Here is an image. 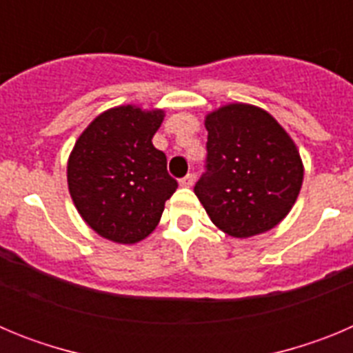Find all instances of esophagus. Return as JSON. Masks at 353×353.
I'll use <instances>...</instances> for the list:
<instances>
[{"label":"esophagus","instance_id":"obj_1","mask_svg":"<svg viewBox=\"0 0 353 353\" xmlns=\"http://www.w3.org/2000/svg\"><path fill=\"white\" fill-rule=\"evenodd\" d=\"M180 185H182V187H192V185H194V174H185V176L180 180Z\"/></svg>","mask_w":353,"mask_h":353}]
</instances>
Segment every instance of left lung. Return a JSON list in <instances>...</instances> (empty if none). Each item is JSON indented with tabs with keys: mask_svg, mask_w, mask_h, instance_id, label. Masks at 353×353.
<instances>
[{
	"mask_svg": "<svg viewBox=\"0 0 353 353\" xmlns=\"http://www.w3.org/2000/svg\"><path fill=\"white\" fill-rule=\"evenodd\" d=\"M207 173L194 187L212 223L226 235L269 232L297 201L304 164L297 145L265 109L232 102L205 117Z\"/></svg>",
	"mask_w": 353,
	"mask_h": 353,
	"instance_id": "1",
	"label": "left lung"
}]
</instances>
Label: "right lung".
<instances>
[{"label":"right lung","instance_id":"1","mask_svg":"<svg viewBox=\"0 0 353 353\" xmlns=\"http://www.w3.org/2000/svg\"><path fill=\"white\" fill-rule=\"evenodd\" d=\"M164 109L111 108L81 132L67 162L70 198L97 235L114 244H138L157 228L176 191L166 155L152 143Z\"/></svg>","mask_w":353,"mask_h":353}]
</instances>
